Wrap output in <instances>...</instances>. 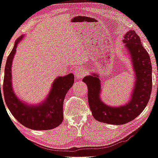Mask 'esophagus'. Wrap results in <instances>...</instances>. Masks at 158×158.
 <instances>
[{"label": "esophagus", "instance_id": "obj_1", "mask_svg": "<svg viewBox=\"0 0 158 158\" xmlns=\"http://www.w3.org/2000/svg\"><path fill=\"white\" fill-rule=\"evenodd\" d=\"M74 73L76 78L78 79H82L83 77H85L86 75V71L83 69V68H77V69H74Z\"/></svg>", "mask_w": 158, "mask_h": 158}]
</instances>
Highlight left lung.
<instances>
[{
    "label": "left lung",
    "instance_id": "1",
    "mask_svg": "<svg viewBox=\"0 0 158 158\" xmlns=\"http://www.w3.org/2000/svg\"><path fill=\"white\" fill-rule=\"evenodd\" d=\"M123 42L130 52L135 73V83L130 102L120 107H110L100 99L101 82L94 74L83 79L88 86V101L93 116L102 123L121 125L128 123L142 113L149 102L152 91V65L148 52L134 30L125 35Z\"/></svg>",
    "mask_w": 158,
    "mask_h": 158
}]
</instances>
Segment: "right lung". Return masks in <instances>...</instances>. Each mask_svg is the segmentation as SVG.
<instances>
[{
    "instance_id": "obj_1",
    "label": "right lung",
    "mask_w": 158,
    "mask_h": 158,
    "mask_svg": "<svg viewBox=\"0 0 158 158\" xmlns=\"http://www.w3.org/2000/svg\"><path fill=\"white\" fill-rule=\"evenodd\" d=\"M23 35L15 42L7 59L3 79V96L8 109L17 121L23 126L33 130H50L60 125L63 121V103L66 94L74 84L73 74L59 77L52 86L48 98L39 106H28L17 98L12 88L11 66L18 42ZM1 74V71H0ZM1 95L2 96L1 85Z\"/></svg>"
}]
</instances>
